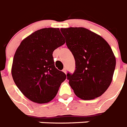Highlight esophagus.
Listing matches in <instances>:
<instances>
[{
  "mask_svg": "<svg viewBox=\"0 0 127 127\" xmlns=\"http://www.w3.org/2000/svg\"><path fill=\"white\" fill-rule=\"evenodd\" d=\"M62 71H63V72H64V73H65L66 74V73H67V70H66L65 68H64V69H63Z\"/></svg>",
  "mask_w": 127,
  "mask_h": 127,
  "instance_id": "34e87169",
  "label": "esophagus"
}]
</instances>
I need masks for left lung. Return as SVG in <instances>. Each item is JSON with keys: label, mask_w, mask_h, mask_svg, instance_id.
Returning a JSON list of instances; mask_svg holds the SVG:
<instances>
[{"label": "left lung", "mask_w": 127, "mask_h": 127, "mask_svg": "<svg viewBox=\"0 0 127 127\" xmlns=\"http://www.w3.org/2000/svg\"><path fill=\"white\" fill-rule=\"evenodd\" d=\"M75 60V71L67 78L75 95L84 100L100 97L110 85L116 58L102 37L82 27L61 28Z\"/></svg>", "instance_id": "left-lung-1"}]
</instances>
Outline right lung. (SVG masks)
Masks as SVG:
<instances>
[{
    "label": "right lung",
    "instance_id": "obj_1",
    "mask_svg": "<svg viewBox=\"0 0 127 127\" xmlns=\"http://www.w3.org/2000/svg\"><path fill=\"white\" fill-rule=\"evenodd\" d=\"M65 40L59 28H45L25 38L13 57L11 75L28 99L46 103L55 97L66 75L54 65L53 51Z\"/></svg>",
    "mask_w": 127,
    "mask_h": 127
}]
</instances>
